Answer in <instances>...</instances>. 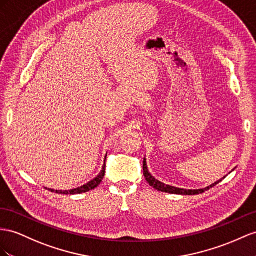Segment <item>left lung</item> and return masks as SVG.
<instances>
[{
    "instance_id": "1",
    "label": "left lung",
    "mask_w": 256,
    "mask_h": 256,
    "mask_svg": "<svg viewBox=\"0 0 256 256\" xmlns=\"http://www.w3.org/2000/svg\"><path fill=\"white\" fill-rule=\"evenodd\" d=\"M142 171H144V176H145V178H146L147 182H148L150 186L154 187V189H156V190H159V192H168V194H202V192H204L206 190H208L210 188H212L216 184H218L220 182H222V180H224L226 178V176H222V178L214 182L213 184H211L210 186H206L204 188H200V189H185V188H178V187H175V186L166 185V184H164V182H160L159 180L154 178V176L150 174V172L148 171L146 158H144V161H142ZM232 171H234V168L232 170ZM230 172H229V173H230Z\"/></svg>"
}]
</instances>
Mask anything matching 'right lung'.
I'll use <instances>...</instances> for the list:
<instances>
[{
  "instance_id": "1",
  "label": "right lung",
  "mask_w": 256,
  "mask_h": 256,
  "mask_svg": "<svg viewBox=\"0 0 256 256\" xmlns=\"http://www.w3.org/2000/svg\"><path fill=\"white\" fill-rule=\"evenodd\" d=\"M107 156V154H106ZM104 161H106V156H104V164L102 166L100 172L97 174V176L93 180H90V182H88L86 184H84L80 187H76L74 189H68V190H57V189H53V188H48L50 192H56V194H82V192H86L88 190H92V189H94L95 187H97L98 185L100 184L102 180L104 178V168H106V164H104ZM46 188V187H45Z\"/></svg>"
}]
</instances>
